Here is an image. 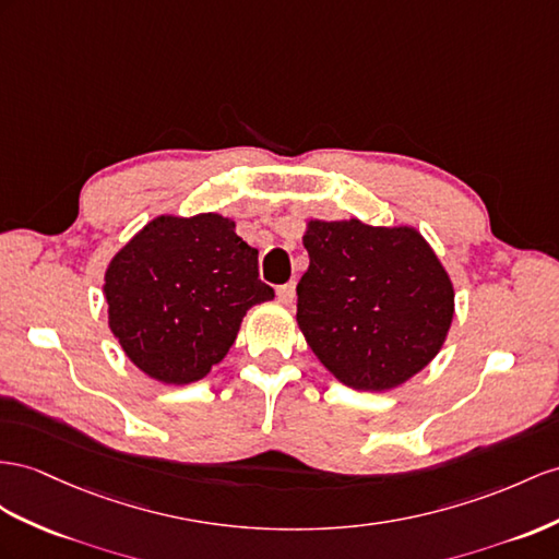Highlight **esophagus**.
<instances>
[{
  "label": "esophagus",
  "mask_w": 559,
  "mask_h": 559,
  "mask_svg": "<svg viewBox=\"0 0 559 559\" xmlns=\"http://www.w3.org/2000/svg\"><path fill=\"white\" fill-rule=\"evenodd\" d=\"M276 295H278V302H283V305H290L293 299H295V283L290 281V283L281 285V288L276 290Z\"/></svg>",
  "instance_id": "esophagus-1"
}]
</instances>
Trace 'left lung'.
<instances>
[{"instance_id":"8db88e82","label":"left lung","mask_w":559,"mask_h":559,"mask_svg":"<svg viewBox=\"0 0 559 559\" xmlns=\"http://www.w3.org/2000/svg\"><path fill=\"white\" fill-rule=\"evenodd\" d=\"M297 323L347 388L392 390L435 359L453 319V285L408 226L309 222Z\"/></svg>"}]
</instances>
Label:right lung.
Wrapping results in <instances>:
<instances>
[{
	"label": "right lung",
	"mask_w": 559,
	"mask_h": 559,
	"mask_svg": "<svg viewBox=\"0 0 559 559\" xmlns=\"http://www.w3.org/2000/svg\"><path fill=\"white\" fill-rule=\"evenodd\" d=\"M104 293L124 354L165 384L205 378L231 349L246 311L274 299L257 250L212 212L143 226L112 257Z\"/></svg>",
	"instance_id": "add662e5"
}]
</instances>
